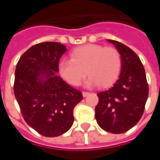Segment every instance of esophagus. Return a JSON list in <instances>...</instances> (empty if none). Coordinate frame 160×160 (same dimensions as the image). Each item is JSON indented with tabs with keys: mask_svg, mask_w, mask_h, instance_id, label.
Instances as JSON below:
<instances>
[{
	"mask_svg": "<svg viewBox=\"0 0 160 160\" xmlns=\"http://www.w3.org/2000/svg\"><path fill=\"white\" fill-rule=\"evenodd\" d=\"M89 95V92H83V97H86V96Z\"/></svg>",
	"mask_w": 160,
	"mask_h": 160,
	"instance_id": "esophagus-1",
	"label": "esophagus"
}]
</instances>
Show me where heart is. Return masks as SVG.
<instances>
[{"label":"heart","instance_id":"obj_1","mask_svg":"<svg viewBox=\"0 0 160 160\" xmlns=\"http://www.w3.org/2000/svg\"><path fill=\"white\" fill-rule=\"evenodd\" d=\"M70 56L71 59L58 61V70L60 77L73 86H78L86 73L90 76L84 83L87 87L98 84L102 88L108 87L118 78L122 58L113 47L85 44L72 51Z\"/></svg>","mask_w":160,"mask_h":160}]
</instances>
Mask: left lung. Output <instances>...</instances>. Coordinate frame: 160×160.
Instances as JSON below:
<instances>
[{"mask_svg":"<svg viewBox=\"0 0 160 160\" xmlns=\"http://www.w3.org/2000/svg\"><path fill=\"white\" fill-rule=\"evenodd\" d=\"M119 52L122 68L113 86L99 92L95 118L103 130L122 133L141 119L149 94L143 65L137 54L118 41L108 40Z\"/></svg>","mask_w":160,"mask_h":160,"instance_id":"1","label":"left lung"}]
</instances>
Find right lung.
I'll return each mask as SVG.
<instances>
[{
  "label": "right lung",
  "instance_id": "1",
  "mask_svg": "<svg viewBox=\"0 0 160 160\" xmlns=\"http://www.w3.org/2000/svg\"><path fill=\"white\" fill-rule=\"evenodd\" d=\"M67 52L57 42L29 48L16 67L14 94L25 121L40 134L56 137L73 125V110L82 92L57 76L58 63Z\"/></svg>",
  "mask_w": 160,
  "mask_h": 160
}]
</instances>
